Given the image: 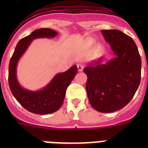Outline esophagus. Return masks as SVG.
<instances>
[{"label":"esophagus","instance_id":"esophagus-1","mask_svg":"<svg viewBox=\"0 0 148 148\" xmlns=\"http://www.w3.org/2000/svg\"><path fill=\"white\" fill-rule=\"evenodd\" d=\"M77 67H78V71L82 72L84 69V65L82 64H77Z\"/></svg>","mask_w":148,"mask_h":148}]
</instances>
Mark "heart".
<instances>
[{
    "label": "heart",
    "mask_w": 148,
    "mask_h": 148,
    "mask_svg": "<svg viewBox=\"0 0 148 148\" xmlns=\"http://www.w3.org/2000/svg\"><path fill=\"white\" fill-rule=\"evenodd\" d=\"M92 41V40H91V39H89V40H87V42L88 43H91Z\"/></svg>",
    "instance_id": "1"
}]
</instances>
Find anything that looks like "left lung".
Masks as SVG:
<instances>
[{
  "mask_svg": "<svg viewBox=\"0 0 148 148\" xmlns=\"http://www.w3.org/2000/svg\"><path fill=\"white\" fill-rule=\"evenodd\" d=\"M115 57L106 64L103 58L90 63L84 72L89 101L95 110L112 113L126 106L141 81L142 61L132 38L117 29L101 30Z\"/></svg>",
  "mask_w": 148,
  "mask_h": 148,
  "instance_id": "left-lung-1",
  "label": "left lung"
}]
</instances>
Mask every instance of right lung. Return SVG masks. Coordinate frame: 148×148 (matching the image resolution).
Segmentation results:
<instances>
[{"label":"right lung","instance_id":"obj_1","mask_svg":"<svg viewBox=\"0 0 148 148\" xmlns=\"http://www.w3.org/2000/svg\"><path fill=\"white\" fill-rule=\"evenodd\" d=\"M58 32L47 28L36 29L18 41L9 65V85L14 97L22 107L31 113L46 115L58 110L62 105L66 90L77 73V66H71L64 73L56 74L47 85L32 91L20 85L17 78V64L34 39L56 37Z\"/></svg>","mask_w":148,"mask_h":148}]
</instances>
